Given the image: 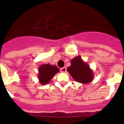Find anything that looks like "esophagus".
I'll return each mask as SVG.
<instances>
[{"label": "esophagus", "instance_id": "34e87169", "mask_svg": "<svg viewBox=\"0 0 124 124\" xmlns=\"http://www.w3.org/2000/svg\"><path fill=\"white\" fill-rule=\"evenodd\" d=\"M66 70H67V68L66 67H63V68H60V71L63 72V73H65L66 71Z\"/></svg>", "mask_w": 124, "mask_h": 124}]
</instances>
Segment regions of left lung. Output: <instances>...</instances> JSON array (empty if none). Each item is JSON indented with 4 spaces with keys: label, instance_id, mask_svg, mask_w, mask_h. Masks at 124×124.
Masks as SVG:
<instances>
[{
    "label": "left lung",
    "instance_id": "1",
    "mask_svg": "<svg viewBox=\"0 0 124 124\" xmlns=\"http://www.w3.org/2000/svg\"><path fill=\"white\" fill-rule=\"evenodd\" d=\"M71 65L68 67L67 71L76 81L86 84L90 82L93 79V72L89 69L87 63H85L78 56L71 60Z\"/></svg>",
    "mask_w": 124,
    "mask_h": 124
}]
</instances>
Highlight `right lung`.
<instances>
[{"label":"right lung","mask_w":124,"mask_h":124,"mask_svg":"<svg viewBox=\"0 0 124 124\" xmlns=\"http://www.w3.org/2000/svg\"><path fill=\"white\" fill-rule=\"evenodd\" d=\"M39 79L42 84H46L59 71L58 68L55 66H51L50 64H44L39 68Z\"/></svg>","instance_id":"add662e5"}]
</instances>
